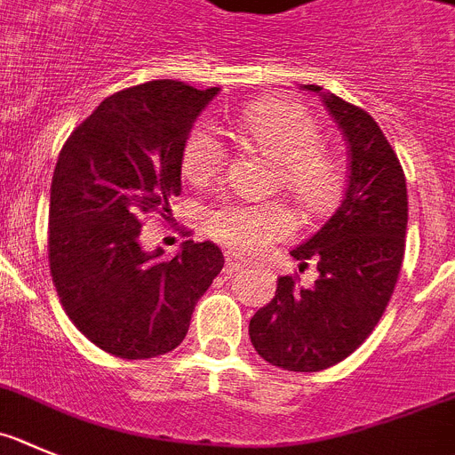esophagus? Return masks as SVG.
Returning a JSON list of instances; mask_svg holds the SVG:
<instances>
[{"label":"esophagus","instance_id":"esophagus-1","mask_svg":"<svg viewBox=\"0 0 455 455\" xmlns=\"http://www.w3.org/2000/svg\"><path fill=\"white\" fill-rule=\"evenodd\" d=\"M244 263H247V260H244V258L240 256V253L227 251V263H224V272H227V274L237 272V269H240V267H244Z\"/></svg>","mask_w":455,"mask_h":455}]
</instances>
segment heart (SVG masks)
<instances>
[{
    "label": "heart",
    "instance_id": "b5f03b06",
    "mask_svg": "<svg viewBox=\"0 0 455 455\" xmlns=\"http://www.w3.org/2000/svg\"><path fill=\"white\" fill-rule=\"evenodd\" d=\"M237 129L281 165L285 190L308 211H319L338 190L335 158L322 149V133L310 113L283 101H260L244 110ZM227 165V145L208 120L192 126L183 142L181 172L195 186L218 179ZM208 228L237 251H256L294 231L292 212L281 204L231 202L208 215Z\"/></svg>",
    "mask_w": 455,
    "mask_h": 455
}]
</instances>
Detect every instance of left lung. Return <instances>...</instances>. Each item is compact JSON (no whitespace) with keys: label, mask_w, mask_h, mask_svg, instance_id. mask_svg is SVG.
Segmentation results:
<instances>
[{"label":"left lung","mask_w":455,"mask_h":455,"mask_svg":"<svg viewBox=\"0 0 455 455\" xmlns=\"http://www.w3.org/2000/svg\"><path fill=\"white\" fill-rule=\"evenodd\" d=\"M349 149L342 204L315 235L292 249L317 263L313 288L278 276L276 294L249 322L260 358L288 371H319L354 354L379 324L399 278L408 227L406 177L374 117L319 85Z\"/></svg>","instance_id":"1"}]
</instances>
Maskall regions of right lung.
<instances>
[{
    "mask_svg": "<svg viewBox=\"0 0 455 455\" xmlns=\"http://www.w3.org/2000/svg\"><path fill=\"white\" fill-rule=\"evenodd\" d=\"M220 88L149 81L106 97L63 145L49 195V267L68 317L126 360L177 349L224 267L218 244L140 247L142 218L181 195V151Z\"/></svg>",
    "mask_w": 455,
    "mask_h": 455,
    "instance_id": "obj_1",
    "label": "right lung"
}]
</instances>
